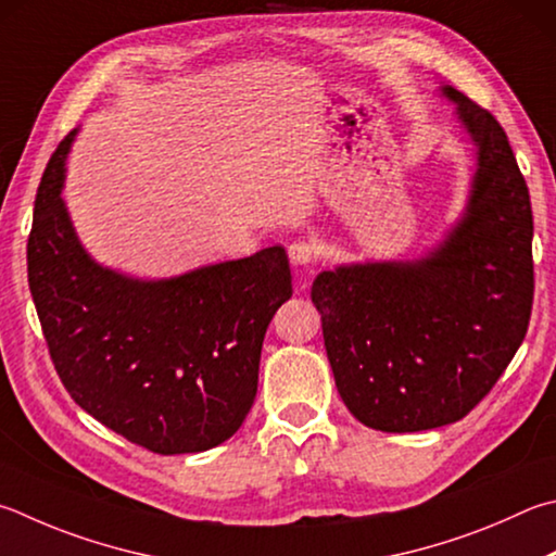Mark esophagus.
Returning <instances> with one entry per match:
<instances>
[{"label":"esophagus","instance_id":"34e87169","mask_svg":"<svg viewBox=\"0 0 556 556\" xmlns=\"http://www.w3.org/2000/svg\"><path fill=\"white\" fill-rule=\"evenodd\" d=\"M289 260L291 265L296 267L311 265V262L316 260V245H313L311 240H296V243L289 245Z\"/></svg>","mask_w":556,"mask_h":556}]
</instances>
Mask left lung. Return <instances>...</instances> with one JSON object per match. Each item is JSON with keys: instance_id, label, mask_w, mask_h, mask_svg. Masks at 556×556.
I'll return each mask as SVG.
<instances>
[{"instance_id": "left-lung-1", "label": "left lung", "mask_w": 556, "mask_h": 556, "mask_svg": "<svg viewBox=\"0 0 556 556\" xmlns=\"http://www.w3.org/2000/svg\"><path fill=\"white\" fill-rule=\"evenodd\" d=\"M477 143L467 211L416 262L320 271L311 299L340 399L367 428L418 432L462 420L516 357L534 296L530 191L506 130L454 87Z\"/></svg>"}]
</instances>
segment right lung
I'll list each match as a JSON object with an SVG mask.
<instances>
[{
  "instance_id": "1",
  "label": "right lung",
  "mask_w": 556,
  "mask_h": 556,
  "mask_svg": "<svg viewBox=\"0 0 556 556\" xmlns=\"http://www.w3.org/2000/svg\"><path fill=\"white\" fill-rule=\"evenodd\" d=\"M77 130L40 177L26 265L55 371L79 408L155 454L204 452L243 426L262 340L291 299L281 245L181 277L106 269L75 236L60 189Z\"/></svg>"
}]
</instances>
